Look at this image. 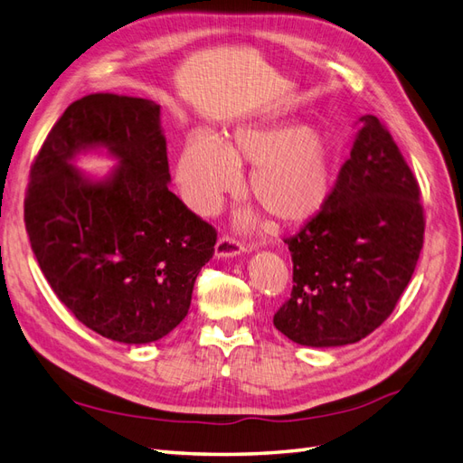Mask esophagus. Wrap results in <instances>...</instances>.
<instances>
[{"label": "esophagus", "instance_id": "34e87169", "mask_svg": "<svg viewBox=\"0 0 463 463\" xmlns=\"http://www.w3.org/2000/svg\"><path fill=\"white\" fill-rule=\"evenodd\" d=\"M244 252V244L231 239V236H221L215 244V258H234Z\"/></svg>", "mask_w": 463, "mask_h": 463}]
</instances>
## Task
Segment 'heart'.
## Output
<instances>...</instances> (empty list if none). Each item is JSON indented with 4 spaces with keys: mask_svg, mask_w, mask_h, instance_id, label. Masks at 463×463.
I'll return each mask as SVG.
<instances>
[{
    "mask_svg": "<svg viewBox=\"0 0 463 463\" xmlns=\"http://www.w3.org/2000/svg\"><path fill=\"white\" fill-rule=\"evenodd\" d=\"M254 168L248 192L281 224H301L323 211L333 192L336 150L307 125L236 128L227 145L195 135L180 154L175 180L197 215H215L239 187V168Z\"/></svg>",
    "mask_w": 463,
    "mask_h": 463,
    "instance_id": "1",
    "label": "heart"
}]
</instances>
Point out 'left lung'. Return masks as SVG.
I'll list each match as a JSON object with an SVG mask.
<instances>
[{
	"instance_id": "left-lung-1",
	"label": "left lung",
	"mask_w": 463,
	"mask_h": 463,
	"mask_svg": "<svg viewBox=\"0 0 463 463\" xmlns=\"http://www.w3.org/2000/svg\"><path fill=\"white\" fill-rule=\"evenodd\" d=\"M360 121L326 205L286 241L295 286L274 325L301 346H346L373 333L422 250L417 180L379 118Z\"/></svg>"
}]
</instances>
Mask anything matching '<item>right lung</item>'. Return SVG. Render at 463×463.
Masks as SVG:
<instances>
[{
	"label": "right lung",
	"mask_w": 463,
	"mask_h": 463,
	"mask_svg": "<svg viewBox=\"0 0 463 463\" xmlns=\"http://www.w3.org/2000/svg\"><path fill=\"white\" fill-rule=\"evenodd\" d=\"M86 153L116 165L77 168ZM160 105L93 93L58 118L31 168L25 227L46 281L80 323L123 345L170 335L217 232L170 189Z\"/></svg>",
	"instance_id": "right-lung-1"
}]
</instances>
